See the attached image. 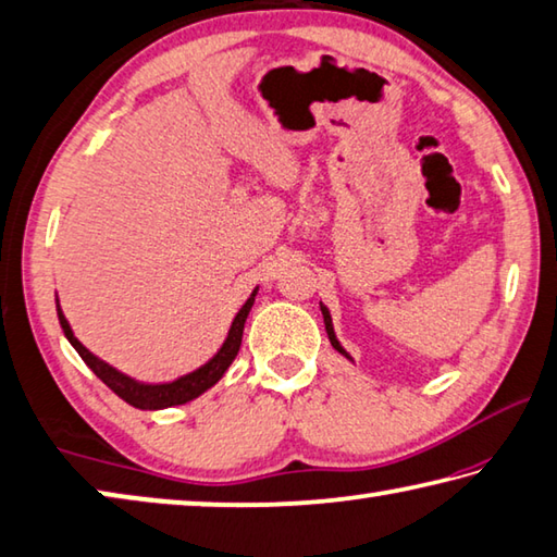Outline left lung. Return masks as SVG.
I'll return each mask as SVG.
<instances>
[{"mask_svg": "<svg viewBox=\"0 0 557 557\" xmlns=\"http://www.w3.org/2000/svg\"><path fill=\"white\" fill-rule=\"evenodd\" d=\"M322 314H324V324H326V334H329V342H332V346L336 348L338 354H344V356H348L344 348H342V344L336 342V336H334V326H332V317H329V309L322 305Z\"/></svg>", "mask_w": 557, "mask_h": 557, "instance_id": "obj_1", "label": "left lung"}]
</instances>
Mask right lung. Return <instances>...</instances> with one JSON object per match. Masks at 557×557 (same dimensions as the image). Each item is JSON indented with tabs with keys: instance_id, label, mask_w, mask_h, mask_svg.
<instances>
[{
	"instance_id": "1",
	"label": "right lung",
	"mask_w": 557,
	"mask_h": 557,
	"mask_svg": "<svg viewBox=\"0 0 557 557\" xmlns=\"http://www.w3.org/2000/svg\"><path fill=\"white\" fill-rule=\"evenodd\" d=\"M258 289H252V295L248 297V301L240 307V312L235 314L233 324H231V332L228 338H225L223 346L219 348V354H215L209 363L201 366L199 371L182 375V379H176L172 383H162V385H149V383H137L127 379L125 373H120L108 366L106 361H100L98 356H92L86 346H83L78 338L73 336V329L69 324V319L63 317L61 307H59V322L61 329L69 342L73 344L75 351L81 354L83 361L88 363V369L98 375V379L108 385V388L120 395L122 400L129 403L132 408H139V410H162V408H172V405H184L188 400L199 398L203 391H209L213 383L221 381V375L225 373V369L233 363V358L238 356L240 351V342H243V326H245V319L250 314V307L252 301H256Z\"/></svg>"
}]
</instances>
